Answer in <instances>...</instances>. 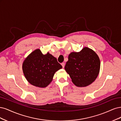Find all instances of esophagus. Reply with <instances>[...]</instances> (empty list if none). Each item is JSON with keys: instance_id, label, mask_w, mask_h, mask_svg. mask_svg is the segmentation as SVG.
Segmentation results:
<instances>
[{"instance_id": "obj_1", "label": "esophagus", "mask_w": 121, "mask_h": 121, "mask_svg": "<svg viewBox=\"0 0 121 121\" xmlns=\"http://www.w3.org/2000/svg\"><path fill=\"white\" fill-rule=\"evenodd\" d=\"M61 65L62 66V67H63V68H64V66H65V63H61Z\"/></svg>"}]
</instances>
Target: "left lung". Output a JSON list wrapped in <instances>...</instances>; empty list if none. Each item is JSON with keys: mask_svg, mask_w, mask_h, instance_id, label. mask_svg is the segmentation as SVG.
<instances>
[{"mask_svg": "<svg viewBox=\"0 0 121 121\" xmlns=\"http://www.w3.org/2000/svg\"><path fill=\"white\" fill-rule=\"evenodd\" d=\"M100 60L92 49L84 47L79 52H71L65 66L72 82L78 87L90 85L98 76Z\"/></svg>", "mask_w": 121, "mask_h": 121, "instance_id": "obj_1", "label": "left lung"}]
</instances>
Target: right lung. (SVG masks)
<instances>
[{"mask_svg": "<svg viewBox=\"0 0 121 121\" xmlns=\"http://www.w3.org/2000/svg\"><path fill=\"white\" fill-rule=\"evenodd\" d=\"M22 68L30 84L44 88L51 82L54 74L62 66L49 52L44 55L40 49H36L26 58Z\"/></svg>", "mask_w": 121, "mask_h": 121, "instance_id": "right-lung-1", "label": "right lung"}]
</instances>
